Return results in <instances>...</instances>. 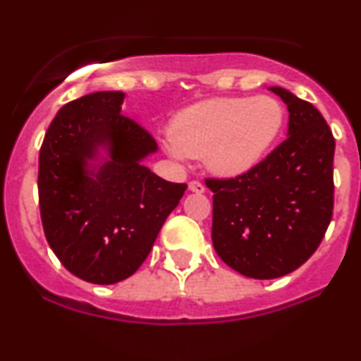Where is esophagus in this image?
Here are the masks:
<instances>
[{
    "label": "esophagus",
    "mask_w": 361,
    "mask_h": 361,
    "mask_svg": "<svg viewBox=\"0 0 361 361\" xmlns=\"http://www.w3.org/2000/svg\"><path fill=\"white\" fill-rule=\"evenodd\" d=\"M188 190L193 193H204L205 192V186L200 183V181H190L188 183Z\"/></svg>",
    "instance_id": "34e87169"
}]
</instances>
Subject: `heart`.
Returning <instances> with one entry per match:
<instances>
[{
	"mask_svg": "<svg viewBox=\"0 0 361 361\" xmlns=\"http://www.w3.org/2000/svg\"><path fill=\"white\" fill-rule=\"evenodd\" d=\"M275 98H212L176 115L166 149L175 157H205L210 171L239 176L263 159L283 127Z\"/></svg>",
	"mask_w": 361,
	"mask_h": 361,
	"instance_id": "obj_1",
	"label": "heart"
}]
</instances>
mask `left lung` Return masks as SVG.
I'll list each match as a JSON object with an SVG mask.
<instances>
[{"mask_svg": "<svg viewBox=\"0 0 361 361\" xmlns=\"http://www.w3.org/2000/svg\"><path fill=\"white\" fill-rule=\"evenodd\" d=\"M288 110V137L250 171L205 185L214 192L212 243L227 267L270 280L304 264L333 217L334 137L316 106L271 86Z\"/></svg>", "mask_w": 361, "mask_h": 361, "instance_id": "8db88e82", "label": "left lung"}]
</instances>
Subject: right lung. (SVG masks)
<instances>
[{
    "instance_id": "1",
    "label": "right lung",
    "mask_w": 361,
    "mask_h": 361,
    "mask_svg": "<svg viewBox=\"0 0 361 361\" xmlns=\"http://www.w3.org/2000/svg\"><path fill=\"white\" fill-rule=\"evenodd\" d=\"M123 98L122 91H97L66 103L39 156L49 246L73 275L97 285L137 271L186 190L144 166L157 144L120 114Z\"/></svg>"
}]
</instances>
